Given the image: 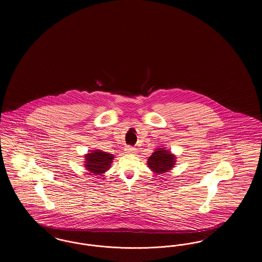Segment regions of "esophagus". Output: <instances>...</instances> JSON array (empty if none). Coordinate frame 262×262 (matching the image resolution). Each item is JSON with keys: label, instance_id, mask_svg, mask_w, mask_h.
<instances>
[{"label": "esophagus", "instance_id": "obj_1", "mask_svg": "<svg viewBox=\"0 0 262 262\" xmlns=\"http://www.w3.org/2000/svg\"><path fill=\"white\" fill-rule=\"evenodd\" d=\"M125 153L127 154H136L137 149L135 147H132V146H126L125 148Z\"/></svg>", "mask_w": 262, "mask_h": 262}]
</instances>
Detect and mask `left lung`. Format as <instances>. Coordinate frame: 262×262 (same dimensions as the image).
Masks as SVG:
<instances>
[{
  "label": "left lung",
  "mask_w": 262,
  "mask_h": 262,
  "mask_svg": "<svg viewBox=\"0 0 262 262\" xmlns=\"http://www.w3.org/2000/svg\"><path fill=\"white\" fill-rule=\"evenodd\" d=\"M176 155L166 147L155 148L147 160V166L155 174H165L171 171L176 165Z\"/></svg>",
  "instance_id": "left-lung-1"
}]
</instances>
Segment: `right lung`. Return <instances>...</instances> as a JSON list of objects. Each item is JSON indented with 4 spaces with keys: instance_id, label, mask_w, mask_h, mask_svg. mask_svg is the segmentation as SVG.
Segmentation results:
<instances>
[{
    "instance_id": "add662e5",
    "label": "right lung",
    "mask_w": 262,
    "mask_h": 262,
    "mask_svg": "<svg viewBox=\"0 0 262 262\" xmlns=\"http://www.w3.org/2000/svg\"><path fill=\"white\" fill-rule=\"evenodd\" d=\"M114 155L102 150L95 149L88 151L84 155V168L92 174L103 176L112 165Z\"/></svg>"
}]
</instances>
